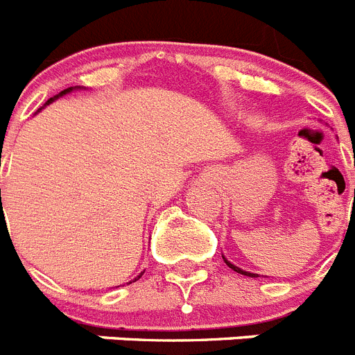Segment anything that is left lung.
Here are the masks:
<instances>
[{"label":"left lung","mask_w":355,"mask_h":355,"mask_svg":"<svg viewBox=\"0 0 355 355\" xmlns=\"http://www.w3.org/2000/svg\"><path fill=\"white\" fill-rule=\"evenodd\" d=\"M224 259V257H223ZM224 262H226V266H228V268H232L233 271H237V272H241V275H244V277H251V278H257L259 277V275H257V272H250V271H244V269H241L239 268V266H235V264H232V262H230V260H226L224 259Z\"/></svg>","instance_id":"8db88e82"}]
</instances>
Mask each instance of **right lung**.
<instances>
[{
	"instance_id": "right-lung-1",
	"label": "right lung",
	"mask_w": 355,
	"mask_h": 355,
	"mask_svg": "<svg viewBox=\"0 0 355 355\" xmlns=\"http://www.w3.org/2000/svg\"><path fill=\"white\" fill-rule=\"evenodd\" d=\"M75 89H83V87H80V86H75V87H68V89H64V91H60L59 95H55V96H51V98H50V100H48L46 104L42 105V107H46V105H48V104H51V102H55V100H57V98H60V96H64V95H68V93H71V91H75ZM42 107H41V109H42ZM41 109H39V111H41ZM39 111H37V113H39ZM0 192H1V190H0ZM141 275H144V272H140V275H138V277H136V278H132V280H131V282H129V284H132V282H136V280H140V278H141Z\"/></svg>"
}]
</instances>
